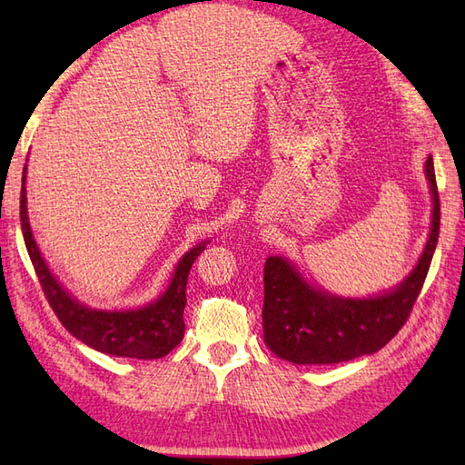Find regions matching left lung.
Masks as SVG:
<instances>
[{"mask_svg": "<svg viewBox=\"0 0 465 465\" xmlns=\"http://www.w3.org/2000/svg\"><path fill=\"white\" fill-rule=\"evenodd\" d=\"M431 187V232L421 258L396 290L370 300L335 298L313 290L283 258L263 265V341L292 363H340L381 350L403 323L426 282L440 235V195L431 155L426 162Z\"/></svg>", "mask_w": 465, "mask_h": 465, "instance_id": "8db88e82", "label": "left lung"}]
</instances>
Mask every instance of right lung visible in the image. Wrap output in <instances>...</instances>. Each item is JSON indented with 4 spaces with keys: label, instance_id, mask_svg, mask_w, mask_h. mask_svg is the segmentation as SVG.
I'll use <instances>...</instances> for the list:
<instances>
[{
    "label": "right lung",
    "instance_id": "1",
    "mask_svg": "<svg viewBox=\"0 0 465 465\" xmlns=\"http://www.w3.org/2000/svg\"><path fill=\"white\" fill-rule=\"evenodd\" d=\"M19 220H22V233L34 263L37 280L49 308L54 310L64 328L75 335L90 348L115 355V358H137V360H157L170 353L177 343L183 340L185 323V285L187 275L193 262L205 250V243L195 245L180 260L172 278L170 288L157 302L140 310L127 312H100L90 310L69 298L67 292L57 283V280L47 270L35 240L29 230L27 205H25V167L22 177V195H19Z\"/></svg>",
    "mask_w": 465,
    "mask_h": 465
}]
</instances>
